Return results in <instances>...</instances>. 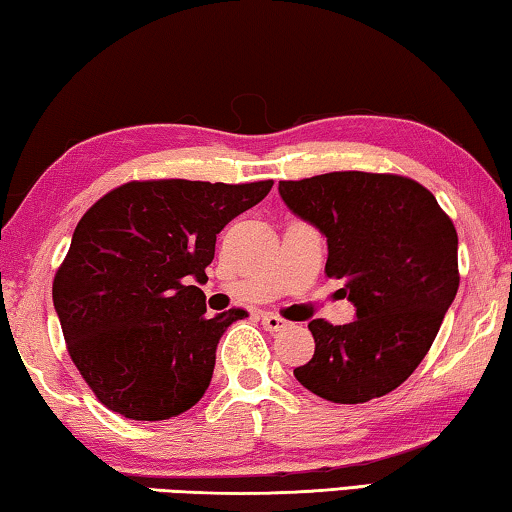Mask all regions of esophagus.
I'll return each instance as SVG.
<instances>
[{"instance_id": "obj_1", "label": "esophagus", "mask_w": 512, "mask_h": 512, "mask_svg": "<svg viewBox=\"0 0 512 512\" xmlns=\"http://www.w3.org/2000/svg\"><path fill=\"white\" fill-rule=\"evenodd\" d=\"M262 326L266 331H282L287 329V322L278 315H273V312H264L262 315Z\"/></svg>"}]
</instances>
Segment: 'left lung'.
Instances as JSON below:
<instances>
[{
    "mask_svg": "<svg viewBox=\"0 0 512 512\" xmlns=\"http://www.w3.org/2000/svg\"><path fill=\"white\" fill-rule=\"evenodd\" d=\"M294 216L326 236V276L356 319H312L315 354L294 377L319 398L358 404L391 393L430 352L460 287L457 232L430 190L398 174L329 172L280 181Z\"/></svg>",
    "mask_w": 512,
    "mask_h": 512,
    "instance_id": "1",
    "label": "left lung"
}]
</instances>
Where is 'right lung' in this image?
<instances>
[{
    "label": "right lung",
    "instance_id": "right-lung-1",
    "mask_svg": "<svg viewBox=\"0 0 512 512\" xmlns=\"http://www.w3.org/2000/svg\"><path fill=\"white\" fill-rule=\"evenodd\" d=\"M273 181H131L103 195L75 227L52 301L75 368L105 407L131 421L188 411L211 384L232 308L204 317L193 282L216 234L262 202Z\"/></svg>",
    "mask_w": 512,
    "mask_h": 512
}]
</instances>
